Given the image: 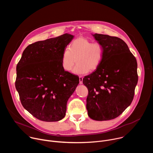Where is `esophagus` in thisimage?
Segmentation results:
<instances>
[{
    "label": "esophagus",
    "mask_w": 153,
    "mask_h": 153,
    "mask_svg": "<svg viewBox=\"0 0 153 153\" xmlns=\"http://www.w3.org/2000/svg\"><path fill=\"white\" fill-rule=\"evenodd\" d=\"M79 83L80 84L83 83V77H82V76H79Z\"/></svg>",
    "instance_id": "34e87169"
}]
</instances>
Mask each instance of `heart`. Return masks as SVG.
<instances>
[{
  "label": "heart",
  "instance_id": "1",
  "mask_svg": "<svg viewBox=\"0 0 153 153\" xmlns=\"http://www.w3.org/2000/svg\"><path fill=\"white\" fill-rule=\"evenodd\" d=\"M104 52V48L100 43L79 37L71 43L70 49L63 50L61 58L62 67L65 71H70L76 58L77 65L73 73L78 75L86 74L89 71L97 69L103 59Z\"/></svg>",
  "mask_w": 153,
  "mask_h": 153
}]
</instances>
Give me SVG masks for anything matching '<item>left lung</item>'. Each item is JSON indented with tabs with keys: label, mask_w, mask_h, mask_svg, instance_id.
Segmentation results:
<instances>
[{
	"label": "left lung",
	"mask_w": 153,
	"mask_h": 153,
	"mask_svg": "<svg viewBox=\"0 0 153 153\" xmlns=\"http://www.w3.org/2000/svg\"><path fill=\"white\" fill-rule=\"evenodd\" d=\"M104 48L100 66L83 83L88 90L86 109L95 120L116 118L131 103L138 81L136 59L121 39L108 35L93 34Z\"/></svg>",
	"instance_id": "left-lung-1"
}]
</instances>
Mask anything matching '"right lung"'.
I'll list each match as a JSON object with an SVG mask.
<instances>
[{
  "label": "right lung",
  "mask_w": 153,
  "mask_h": 153,
  "mask_svg": "<svg viewBox=\"0 0 153 153\" xmlns=\"http://www.w3.org/2000/svg\"><path fill=\"white\" fill-rule=\"evenodd\" d=\"M73 38L65 33L32 43L17 65L15 86L21 103L39 120L62 119L67 101L79 83V78L61 65L62 53Z\"/></svg>",
  "instance_id": "add662e5"
}]
</instances>
